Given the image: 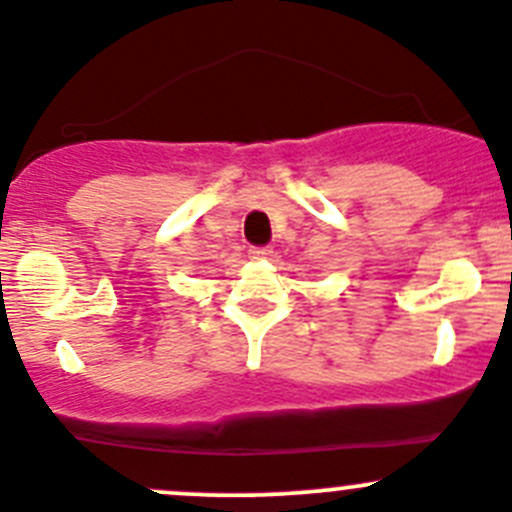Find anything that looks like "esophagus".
<instances>
[{"mask_svg":"<svg viewBox=\"0 0 512 512\" xmlns=\"http://www.w3.org/2000/svg\"><path fill=\"white\" fill-rule=\"evenodd\" d=\"M273 249L271 246H251L249 249V256L254 258V261H263V258H271Z\"/></svg>","mask_w":512,"mask_h":512,"instance_id":"obj_1","label":"esophagus"}]
</instances>
